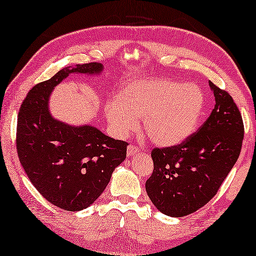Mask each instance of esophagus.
Listing matches in <instances>:
<instances>
[{"label":"esophagus","mask_w":256,"mask_h":256,"mask_svg":"<svg viewBox=\"0 0 256 256\" xmlns=\"http://www.w3.org/2000/svg\"><path fill=\"white\" fill-rule=\"evenodd\" d=\"M140 152H141V149H140L138 146H132V144L128 146V148H127L128 156H136V155H140Z\"/></svg>","instance_id":"34e87169"}]
</instances>
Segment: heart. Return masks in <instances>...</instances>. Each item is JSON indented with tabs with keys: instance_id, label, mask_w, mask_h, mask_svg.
Returning <instances> with one entry per match:
<instances>
[{
	"instance_id": "1",
	"label": "heart",
	"mask_w": 256,
	"mask_h": 256,
	"mask_svg": "<svg viewBox=\"0 0 256 256\" xmlns=\"http://www.w3.org/2000/svg\"><path fill=\"white\" fill-rule=\"evenodd\" d=\"M205 108V96L194 82L171 79H140L124 86L116 100L104 106L112 128L127 136L138 126L155 144H178L196 130Z\"/></svg>"
}]
</instances>
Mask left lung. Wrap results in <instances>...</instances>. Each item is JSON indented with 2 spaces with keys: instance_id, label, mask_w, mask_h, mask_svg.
<instances>
[{
  "instance_id": "obj_1",
  "label": "left lung",
  "mask_w": 256,
  "mask_h": 256,
  "mask_svg": "<svg viewBox=\"0 0 256 256\" xmlns=\"http://www.w3.org/2000/svg\"><path fill=\"white\" fill-rule=\"evenodd\" d=\"M216 98L211 115L180 144L155 148L148 197L170 216H185L214 197L239 158L244 122L232 96L208 82Z\"/></svg>"
}]
</instances>
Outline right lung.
Returning a JSON list of instances; mask_svg holds the SVG:
<instances>
[{"mask_svg":"<svg viewBox=\"0 0 256 256\" xmlns=\"http://www.w3.org/2000/svg\"><path fill=\"white\" fill-rule=\"evenodd\" d=\"M100 62L68 66L30 90L18 112L16 149L37 191L65 211L93 204L124 162L128 143L104 135L90 124L70 126L48 110L52 90L71 73L99 74Z\"/></svg>","mask_w":256,"mask_h":256,"instance_id":"right-lung-1","label":"right lung"}]
</instances>
